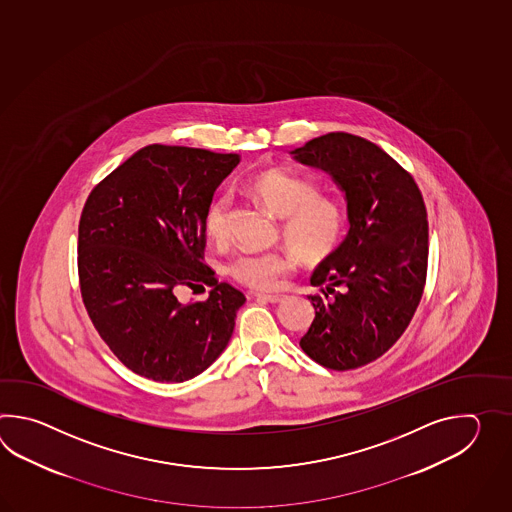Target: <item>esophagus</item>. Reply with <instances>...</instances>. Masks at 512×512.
Listing matches in <instances>:
<instances>
[{
    "instance_id": "obj_1",
    "label": "esophagus",
    "mask_w": 512,
    "mask_h": 512,
    "mask_svg": "<svg viewBox=\"0 0 512 512\" xmlns=\"http://www.w3.org/2000/svg\"><path fill=\"white\" fill-rule=\"evenodd\" d=\"M254 298L256 300H261V302H269V304H278V302H282L283 298H285V294L282 293H256L254 294Z\"/></svg>"
}]
</instances>
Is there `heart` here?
Returning a JSON list of instances; mask_svg holds the SVG:
<instances>
[{"mask_svg":"<svg viewBox=\"0 0 512 512\" xmlns=\"http://www.w3.org/2000/svg\"><path fill=\"white\" fill-rule=\"evenodd\" d=\"M245 192L282 219L283 241L294 251L243 252L229 265L238 282L252 289H272L293 267L294 256L304 265H318L337 251L346 232V208L337 197L322 194L315 181L285 168H271L251 175ZM229 197L216 196L205 212L208 238H227Z\"/></svg>","mask_w":512,"mask_h":512,"instance_id":"heart-1","label":"heart"}]
</instances>
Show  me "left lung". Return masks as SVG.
I'll use <instances>...</instances> for the list:
<instances>
[{
  "label": "left lung",
  "instance_id": "left-lung-1",
  "mask_svg": "<svg viewBox=\"0 0 512 512\" xmlns=\"http://www.w3.org/2000/svg\"><path fill=\"white\" fill-rule=\"evenodd\" d=\"M346 194L349 232L316 267L315 320L300 346L320 366L348 371L382 357L412 322L425 291L428 219L414 177L377 144L337 131L294 150Z\"/></svg>",
  "mask_w": 512,
  "mask_h": 512
}]
</instances>
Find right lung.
Wrapping results in <instances>:
<instances>
[{
    "label": "right lung",
    "mask_w": 512,
    "mask_h": 512,
    "mask_svg": "<svg viewBox=\"0 0 512 512\" xmlns=\"http://www.w3.org/2000/svg\"><path fill=\"white\" fill-rule=\"evenodd\" d=\"M238 153L150 144L104 177L78 225L87 315L113 355L157 382L194 379L227 348L245 294L205 263V212ZM213 287L181 305L185 286Z\"/></svg>",
    "instance_id": "1"
}]
</instances>
